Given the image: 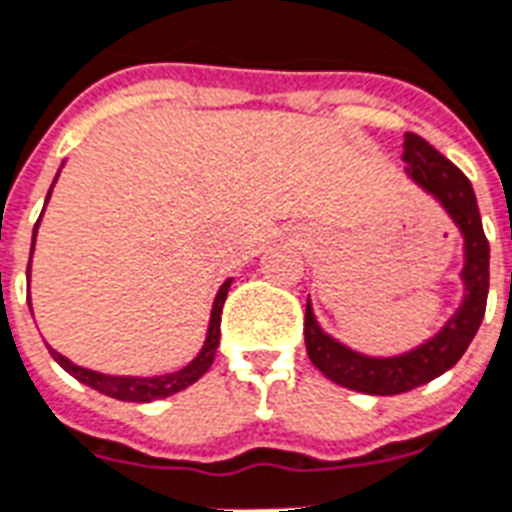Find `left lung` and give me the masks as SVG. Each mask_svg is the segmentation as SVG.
<instances>
[{
    "instance_id": "obj_1",
    "label": "left lung",
    "mask_w": 512,
    "mask_h": 512,
    "mask_svg": "<svg viewBox=\"0 0 512 512\" xmlns=\"http://www.w3.org/2000/svg\"><path fill=\"white\" fill-rule=\"evenodd\" d=\"M403 162H406L408 176L433 197H438L451 219L462 229V237H465V269H462L465 299H462V307L454 312V318L433 339H427L417 350L395 355V358H368V355H360V352L339 344L320 331L312 307L307 304L304 342H307V355L315 368H320L331 382L342 384L347 390L368 392V395H398V392H408L433 382L435 376L449 371L473 342L483 312H486V296H489V240L483 235L473 184L454 162L446 160L417 133H406Z\"/></svg>"
}]
</instances>
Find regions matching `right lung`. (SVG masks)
I'll return each instance as SVG.
<instances>
[{"label": "right lung", "mask_w": 512, "mask_h": 512, "mask_svg": "<svg viewBox=\"0 0 512 512\" xmlns=\"http://www.w3.org/2000/svg\"><path fill=\"white\" fill-rule=\"evenodd\" d=\"M47 197H50V194H47ZM34 237H37V229H34ZM31 251H34V243H31ZM29 269H26V275H29ZM229 283H232V280H227V283L219 288V293H216V301H213L211 310V326H208V336H205V344H202L200 355H197L189 366L181 368V371H173V374L162 376H106L98 374V371H90V368L74 366L69 358H63L61 352L50 350V355H53V358L61 363V368H66L74 379H79V382L87 384V387H93V390L104 392L109 398L130 400V403H149V400L168 398L173 392H181L184 387L197 382V379L211 368L213 358H216V347H219L221 310H224V301H227Z\"/></svg>", "instance_id": "obj_1"}]
</instances>
